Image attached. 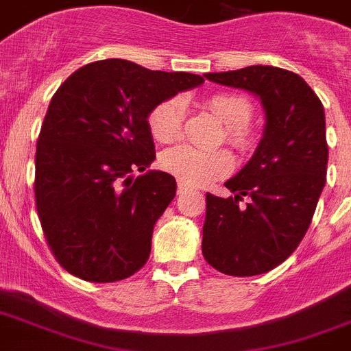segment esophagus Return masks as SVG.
I'll return each instance as SVG.
<instances>
[{"instance_id": "1", "label": "esophagus", "mask_w": 351, "mask_h": 351, "mask_svg": "<svg viewBox=\"0 0 351 351\" xmlns=\"http://www.w3.org/2000/svg\"><path fill=\"white\" fill-rule=\"evenodd\" d=\"M189 189H191V185H189V183H185V182H182V180H178V192H180V194H182V192H187Z\"/></svg>"}]
</instances>
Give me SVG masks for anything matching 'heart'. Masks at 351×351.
<instances>
[{
	"label": "heart",
	"instance_id": "b5f03b06",
	"mask_svg": "<svg viewBox=\"0 0 351 351\" xmlns=\"http://www.w3.org/2000/svg\"><path fill=\"white\" fill-rule=\"evenodd\" d=\"M208 108L219 117L226 125V136L229 143L239 150H248L254 145V132L248 124L252 121L250 101L239 94H213L206 101ZM187 105L182 96H173L160 101L148 115L150 132L157 141L171 143L182 136ZM160 166L173 176L191 185L206 183L229 175L234 168V159L227 150H201L192 145H178L162 154Z\"/></svg>",
	"mask_w": 351,
	"mask_h": 351
}]
</instances>
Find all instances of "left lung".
Returning <instances> with one entry per match:
<instances>
[{
    "label": "left lung",
    "mask_w": 351,
    "mask_h": 351,
    "mask_svg": "<svg viewBox=\"0 0 351 351\" xmlns=\"http://www.w3.org/2000/svg\"><path fill=\"white\" fill-rule=\"evenodd\" d=\"M204 77L255 94L266 125L252 159L226 182L232 195L206 194L203 255L229 276L267 273L302 241L324 191L329 159L324 105L299 75L274 66ZM245 195L251 201L241 207Z\"/></svg>",
    "instance_id": "1"
}]
</instances>
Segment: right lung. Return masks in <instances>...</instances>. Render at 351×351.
<instances>
[{
  "instance_id": "add662e5",
  "label": "right lung",
  "mask_w": 351,
  "mask_h": 351,
  "mask_svg": "<svg viewBox=\"0 0 351 351\" xmlns=\"http://www.w3.org/2000/svg\"><path fill=\"white\" fill-rule=\"evenodd\" d=\"M203 77L152 71L125 59L85 64L50 99L34 157L38 219L53 257L85 282L140 271L154 226L176 194L156 159L148 115Z\"/></svg>"
}]
</instances>
